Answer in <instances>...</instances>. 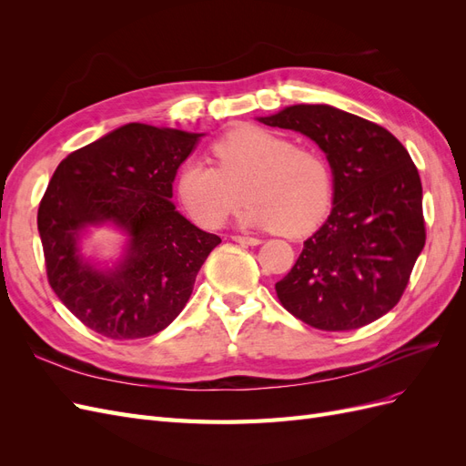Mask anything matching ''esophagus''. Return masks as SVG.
Listing matches in <instances>:
<instances>
[{
    "label": "esophagus",
    "mask_w": 466,
    "mask_h": 466,
    "mask_svg": "<svg viewBox=\"0 0 466 466\" xmlns=\"http://www.w3.org/2000/svg\"><path fill=\"white\" fill-rule=\"evenodd\" d=\"M235 243H241V245H248V247H257V245H260L262 241L258 237H247V235H233L231 237Z\"/></svg>",
    "instance_id": "esophagus-1"
}]
</instances>
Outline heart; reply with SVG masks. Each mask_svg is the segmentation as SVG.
<instances>
[{
  "label": "heart",
  "instance_id": "obj_1",
  "mask_svg": "<svg viewBox=\"0 0 466 466\" xmlns=\"http://www.w3.org/2000/svg\"><path fill=\"white\" fill-rule=\"evenodd\" d=\"M216 165L190 157L177 173V196L204 228H219L241 202L248 228L303 235L327 214L332 198L330 167L315 149L260 126H238L211 144Z\"/></svg>",
  "mask_w": 466,
  "mask_h": 466
}]
</instances>
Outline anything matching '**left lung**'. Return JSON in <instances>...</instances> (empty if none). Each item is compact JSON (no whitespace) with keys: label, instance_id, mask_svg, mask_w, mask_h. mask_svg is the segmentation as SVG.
<instances>
[{"label":"left lung","instance_id":"obj_1","mask_svg":"<svg viewBox=\"0 0 466 466\" xmlns=\"http://www.w3.org/2000/svg\"><path fill=\"white\" fill-rule=\"evenodd\" d=\"M327 153L332 211L276 284L284 309L319 330H356L399 303L426 245L421 182L383 126L330 105H293L260 116Z\"/></svg>","mask_w":466,"mask_h":466}]
</instances>
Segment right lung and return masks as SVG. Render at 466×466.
Listing matches in <instances>:
<instances>
[{
	"mask_svg": "<svg viewBox=\"0 0 466 466\" xmlns=\"http://www.w3.org/2000/svg\"><path fill=\"white\" fill-rule=\"evenodd\" d=\"M202 136L132 122L56 168L38 206L48 284L91 330L112 340L153 336L190 299L202 264L221 243L171 202L178 167ZM103 222L129 235L112 268L83 259L78 248L80 235Z\"/></svg>",
	"mask_w": 466,
	"mask_h": 466,
	"instance_id": "right-lung-1",
	"label": "right lung"
}]
</instances>
